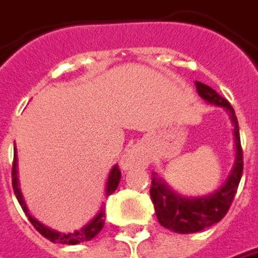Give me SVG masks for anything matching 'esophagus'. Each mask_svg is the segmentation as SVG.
<instances>
[{
    "mask_svg": "<svg viewBox=\"0 0 258 258\" xmlns=\"http://www.w3.org/2000/svg\"><path fill=\"white\" fill-rule=\"evenodd\" d=\"M142 163H143V159L136 149L126 150L125 155L120 159V167L122 169H132L135 166H141Z\"/></svg>",
    "mask_w": 258,
    "mask_h": 258,
    "instance_id": "esophagus-1",
    "label": "esophagus"
}]
</instances>
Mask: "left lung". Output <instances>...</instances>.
<instances>
[{"mask_svg": "<svg viewBox=\"0 0 258 258\" xmlns=\"http://www.w3.org/2000/svg\"><path fill=\"white\" fill-rule=\"evenodd\" d=\"M199 95L209 103H214L226 108L231 115L234 122V136H236V162L234 167L230 173L227 181L223 184L217 191L206 198L184 199L174 195L172 190L166 186L165 181L157 179L156 174H153L152 186H150V199L155 206L157 220L159 223L172 230L174 233L189 234L198 233L209 226H213L219 223L226 213L229 212L230 206L234 200L237 193L238 183L243 174V149L240 142V131H238V120L234 109L230 105L227 99L222 98L219 93L210 86L196 82Z\"/></svg>", "mask_w": 258, "mask_h": 258, "instance_id": "1", "label": "left lung"}]
</instances>
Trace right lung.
<instances>
[{
	"instance_id": "right-lung-1",
	"label": "right lung",
	"mask_w": 258,
	"mask_h": 258,
	"mask_svg": "<svg viewBox=\"0 0 258 258\" xmlns=\"http://www.w3.org/2000/svg\"><path fill=\"white\" fill-rule=\"evenodd\" d=\"M15 150V148H14ZM12 189H14V193L20 202L21 207L24 210V213L27 214L28 220L31 222V224L35 227L45 238H48L49 241L52 243H60V244H78V243H84V241H89L92 240L96 234H99V231L103 229V224H105V220H103V216H105V212L101 210V213H98V216L93 219L92 222L89 224H86L85 227H82L78 231H74V233H69V234H62V233H58V231H53V230L45 227L44 224H41L39 222H36L35 219L28 213V209L25 206V202L22 199V195H21L20 186H18V176H17V150L14 152V162H12ZM119 180H120V170H119V166H113V169L110 170V174L108 177V183H106V196L112 195L115 190H116L117 184H119Z\"/></svg>"
}]
</instances>
